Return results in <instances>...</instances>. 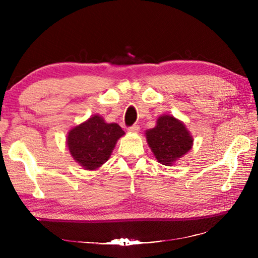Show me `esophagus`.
<instances>
[{
	"label": "esophagus",
	"instance_id": "obj_1",
	"mask_svg": "<svg viewBox=\"0 0 258 258\" xmlns=\"http://www.w3.org/2000/svg\"><path fill=\"white\" fill-rule=\"evenodd\" d=\"M128 132H132V133H138L140 131V126L139 125H133V126H130L127 128Z\"/></svg>",
	"mask_w": 258,
	"mask_h": 258
}]
</instances>
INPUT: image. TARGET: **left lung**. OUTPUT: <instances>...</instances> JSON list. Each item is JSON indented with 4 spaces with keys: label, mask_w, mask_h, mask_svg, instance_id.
Segmentation results:
<instances>
[{
    "label": "left lung",
    "mask_w": 258,
    "mask_h": 258,
    "mask_svg": "<svg viewBox=\"0 0 258 258\" xmlns=\"http://www.w3.org/2000/svg\"><path fill=\"white\" fill-rule=\"evenodd\" d=\"M147 142L158 163L172 166L192 148L194 139L183 121L171 115L157 119L154 128L146 131Z\"/></svg>",
    "instance_id": "8db88e82"
}]
</instances>
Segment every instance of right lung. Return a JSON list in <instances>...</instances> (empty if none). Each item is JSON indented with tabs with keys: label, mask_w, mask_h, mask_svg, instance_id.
Wrapping results in <instances>:
<instances>
[{
	"label": "right lung",
	"mask_w": 258,
	"mask_h": 258,
	"mask_svg": "<svg viewBox=\"0 0 258 258\" xmlns=\"http://www.w3.org/2000/svg\"><path fill=\"white\" fill-rule=\"evenodd\" d=\"M124 134L118 124H108L101 116L93 115L69 131L67 147L76 163L94 171L109 159L117 140Z\"/></svg>",
	"instance_id": "right-lung-1"
}]
</instances>
